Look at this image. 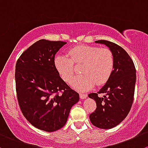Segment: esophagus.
Listing matches in <instances>:
<instances>
[{"mask_svg":"<svg viewBox=\"0 0 148 148\" xmlns=\"http://www.w3.org/2000/svg\"><path fill=\"white\" fill-rule=\"evenodd\" d=\"M87 97V94H83V93H81L80 94V98L81 99H84Z\"/></svg>","mask_w":148,"mask_h":148,"instance_id":"34e87169","label":"esophagus"}]
</instances>
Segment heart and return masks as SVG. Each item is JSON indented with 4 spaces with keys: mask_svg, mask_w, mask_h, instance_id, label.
Segmentation results:
<instances>
[{
    "mask_svg": "<svg viewBox=\"0 0 148 148\" xmlns=\"http://www.w3.org/2000/svg\"><path fill=\"white\" fill-rule=\"evenodd\" d=\"M67 55H57L54 65L63 81L70 83L75 72V65L83 64L81 75H77L71 86L77 91H87L97 85L105 84L114 69V57L108 48L78 46L70 49Z\"/></svg>",
    "mask_w": 148,
    "mask_h": 148,
    "instance_id": "b5f03b06",
    "label": "heart"
}]
</instances>
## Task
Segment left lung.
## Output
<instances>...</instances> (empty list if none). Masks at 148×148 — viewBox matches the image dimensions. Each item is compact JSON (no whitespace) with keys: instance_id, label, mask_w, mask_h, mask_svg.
Instances as JSON below:
<instances>
[{"instance_id":"1","label":"left lung","mask_w":148,"mask_h":148,"mask_svg":"<svg viewBox=\"0 0 148 148\" xmlns=\"http://www.w3.org/2000/svg\"><path fill=\"white\" fill-rule=\"evenodd\" d=\"M108 46L114 57V69L105 85L88 97L94 99L96 110L90 114L94 126L109 129L119 125L127 116L132 108L136 83V69L130 56L116 43L105 40L95 41ZM98 93H105L99 98Z\"/></svg>"}]
</instances>
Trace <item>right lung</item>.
<instances>
[{
  "label": "right lung",
  "instance_id": "obj_1",
  "mask_svg": "<svg viewBox=\"0 0 148 148\" xmlns=\"http://www.w3.org/2000/svg\"><path fill=\"white\" fill-rule=\"evenodd\" d=\"M66 42L39 40L21 54L15 69L18 103L23 115L40 130L51 132L65 125L79 94L60 76L57 52Z\"/></svg>",
  "mask_w": 148,
  "mask_h": 148
}]
</instances>
